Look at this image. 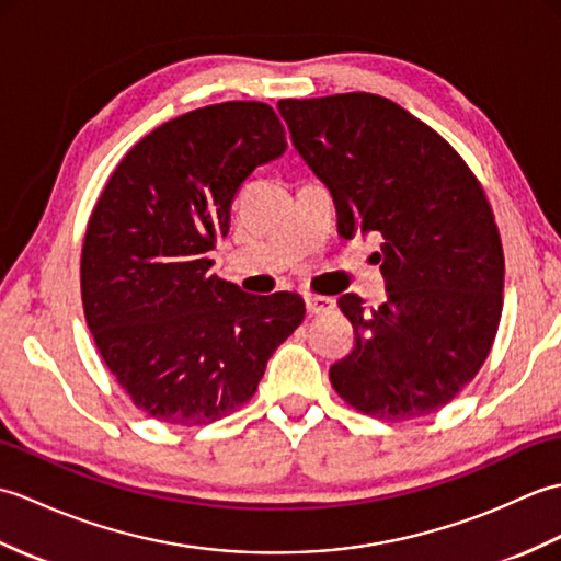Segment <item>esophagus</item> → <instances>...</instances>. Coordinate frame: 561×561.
<instances>
[{
  "label": "esophagus",
  "instance_id": "obj_1",
  "mask_svg": "<svg viewBox=\"0 0 561 561\" xmlns=\"http://www.w3.org/2000/svg\"><path fill=\"white\" fill-rule=\"evenodd\" d=\"M332 308V301L325 299V296H316V294H306V311L308 316H323Z\"/></svg>",
  "mask_w": 561,
  "mask_h": 561
}]
</instances>
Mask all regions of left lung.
Instances as JSON below:
<instances>
[{
  "instance_id": "1",
  "label": "left lung",
  "mask_w": 561,
  "mask_h": 561,
  "mask_svg": "<svg viewBox=\"0 0 561 561\" xmlns=\"http://www.w3.org/2000/svg\"><path fill=\"white\" fill-rule=\"evenodd\" d=\"M277 108L335 199L340 236L380 238L388 301H337L354 347L330 366L332 388L376 420L438 412L478 376L502 320L504 248L480 181L444 137L376 93Z\"/></svg>"
}]
</instances>
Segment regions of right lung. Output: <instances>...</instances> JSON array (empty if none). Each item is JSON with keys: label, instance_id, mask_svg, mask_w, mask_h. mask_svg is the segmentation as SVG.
<instances>
[{"label": "right lung", "instance_id": "add662e5", "mask_svg": "<svg viewBox=\"0 0 561 561\" xmlns=\"http://www.w3.org/2000/svg\"><path fill=\"white\" fill-rule=\"evenodd\" d=\"M284 149L267 103L190 111L125 153L91 211L83 316L105 366L153 420L197 426L243 408L301 325L299 294H245L211 274L207 255L229 233L238 187Z\"/></svg>", "mask_w": 561, "mask_h": 561}]
</instances>
